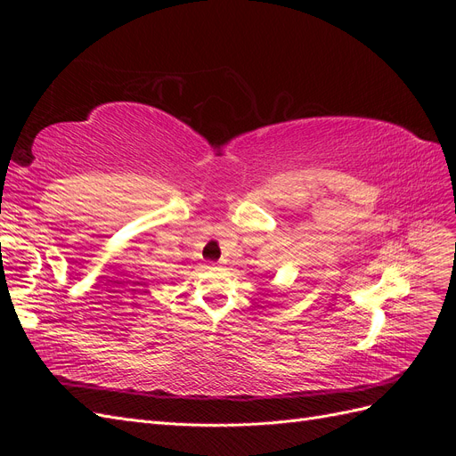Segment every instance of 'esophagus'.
I'll list each match as a JSON object with an SVG mask.
<instances>
[{
	"label": "esophagus",
	"instance_id": "34e87169",
	"mask_svg": "<svg viewBox=\"0 0 456 456\" xmlns=\"http://www.w3.org/2000/svg\"><path fill=\"white\" fill-rule=\"evenodd\" d=\"M211 266H220V265H211Z\"/></svg>",
	"mask_w": 456,
	"mask_h": 456
}]
</instances>
